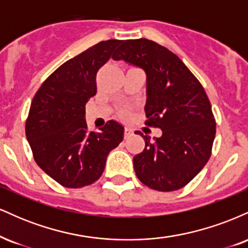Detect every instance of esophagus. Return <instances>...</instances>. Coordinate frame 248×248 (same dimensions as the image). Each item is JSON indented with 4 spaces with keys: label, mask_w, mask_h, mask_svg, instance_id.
<instances>
[{
    "label": "esophagus",
    "mask_w": 248,
    "mask_h": 248,
    "mask_svg": "<svg viewBox=\"0 0 248 248\" xmlns=\"http://www.w3.org/2000/svg\"><path fill=\"white\" fill-rule=\"evenodd\" d=\"M132 135H133V130L130 129V128H128V127L124 128V139L130 138Z\"/></svg>",
    "instance_id": "obj_1"
}]
</instances>
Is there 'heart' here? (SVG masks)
Returning <instances> with one entry per match:
<instances>
[{
    "label": "heart",
    "instance_id": "heart-1",
    "mask_svg": "<svg viewBox=\"0 0 248 248\" xmlns=\"http://www.w3.org/2000/svg\"><path fill=\"white\" fill-rule=\"evenodd\" d=\"M118 115L120 116L121 119H127L128 116L130 115V109L128 107H122L118 110Z\"/></svg>",
    "mask_w": 248,
    "mask_h": 248
}]
</instances>
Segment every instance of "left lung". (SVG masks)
<instances>
[{
  "mask_svg": "<svg viewBox=\"0 0 248 248\" xmlns=\"http://www.w3.org/2000/svg\"><path fill=\"white\" fill-rule=\"evenodd\" d=\"M146 71V124L162 129L134 156V169L144 186L157 191L186 186L209 161L216 136L211 104L199 80L175 53L146 38L122 41L112 57Z\"/></svg>",
  "mask_w": 248,
  "mask_h": 248,
  "instance_id": "obj_1",
  "label": "left lung"
}]
</instances>
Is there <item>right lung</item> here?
<instances>
[{
  "instance_id": "right-lung-1",
  "label": "right lung",
  "mask_w": 248,
  "mask_h": 248,
  "mask_svg": "<svg viewBox=\"0 0 248 248\" xmlns=\"http://www.w3.org/2000/svg\"><path fill=\"white\" fill-rule=\"evenodd\" d=\"M122 41L108 39L65 62L46 78L31 102L25 135L36 163L57 183L78 189L100 178L124 127L110 120L90 132L85 105L96 93V73Z\"/></svg>"
}]
</instances>
